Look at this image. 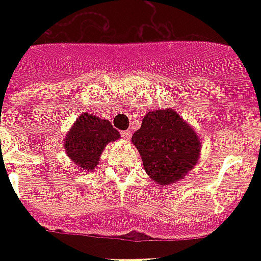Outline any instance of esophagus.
<instances>
[{
	"label": "esophagus",
	"instance_id": "34e87169",
	"mask_svg": "<svg viewBox=\"0 0 261 261\" xmlns=\"http://www.w3.org/2000/svg\"><path fill=\"white\" fill-rule=\"evenodd\" d=\"M120 135H122L124 139H130L131 138V131L130 130H124V131H122V133H120Z\"/></svg>",
	"mask_w": 261,
	"mask_h": 261
}]
</instances>
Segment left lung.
<instances>
[{
	"instance_id": "1",
	"label": "left lung",
	"mask_w": 261,
	"mask_h": 261,
	"mask_svg": "<svg viewBox=\"0 0 261 261\" xmlns=\"http://www.w3.org/2000/svg\"><path fill=\"white\" fill-rule=\"evenodd\" d=\"M131 141L142 157L145 172L164 186L186 176L200 153L198 135L173 110L149 112Z\"/></svg>"
}]
</instances>
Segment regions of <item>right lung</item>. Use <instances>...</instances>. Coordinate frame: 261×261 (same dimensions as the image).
<instances>
[{
  "label": "right lung",
  "instance_id": "1",
  "mask_svg": "<svg viewBox=\"0 0 261 261\" xmlns=\"http://www.w3.org/2000/svg\"><path fill=\"white\" fill-rule=\"evenodd\" d=\"M118 138L119 131L115 130L108 120L83 114L67 134L65 147L69 157L80 168L90 171L97 165L107 143Z\"/></svg>",
  "mask_w": 261,
  "mask_h": 261
}]
</instances>
